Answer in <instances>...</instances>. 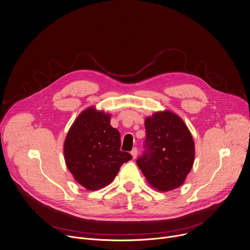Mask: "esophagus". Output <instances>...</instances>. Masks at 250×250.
Here are the masks:
<instances>
[{
  "instance_id": "34e87169",
  "label": "esophagus",
  "mask_w": 250,
  "mask_h": 250,
  "mask_svg": "<svg viewBox=\"0 0 250 250\" xmlns=\"http://www.w3.org/2000/svg\"><path fill=\"white\" fill-rule=\"evenodd\" d=\"M137 154H138V151H137V148H134L132 151H131V155L133 157V159H136L137 157Z\"/></svg>"
}]
</instances>
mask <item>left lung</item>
Instances as JSON below:
<instances>
[{
  "instance_id": "8db88e82",
  "label": "left lung",
  "mask_w": 250,
  "mask_h": 250,
  "mask_svg": "<svg viewBox=\"0 0 250 250\" xmlns=\"http://www.w3.org/2000/svg\"><path fill=\"white\" fill-rule=\"evenodd\" d=\"M147 150L137 160L148 183L157 190L181 187L195 161V143L183 119L170 110L145 119Z\"/></svg>"
}]
</instances>
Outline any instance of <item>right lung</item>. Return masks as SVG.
Here are the masks:
<instances>
[{"mask_svg": "<svg viewBox=\"0 0 250 250\" xmlns=\"http://www.w3.org/2000/svg\"><path fill=\"white\" fill-rule=\"evenodd\" d=\"M111 115L91 106L71 125L63 144L66 167L74 180L88 190L112 182L132 156L120 150V133L110 125Z\"/></svg>", "mask_w": 250, "mask_h": 250, "instance_id": "right-lung-1", "label": "right lung"}]
</instances>
